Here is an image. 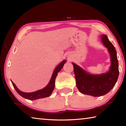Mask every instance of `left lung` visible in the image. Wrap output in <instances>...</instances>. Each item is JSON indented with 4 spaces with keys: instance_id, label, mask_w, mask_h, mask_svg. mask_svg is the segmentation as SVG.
<instances>
[{
    "instance_id": "1",
    "label": "left lung",
    "mask_w": 126,
    "mask_h": 126,
    "mask_svg": "<svg viewBox=\"0 0 126 126\" xmlns=\"http://www.w3.org/2000/svg\"><path fill=\"white\" fill-rule=\"evenodd\" d=\"M102 44L107 48L110 57V65L108 72L99 74L89 73L80 66L72 62L79 91L84 94L99 97L105 95L113 88L119 76L118 62L114 46L107 36L101 35Z\"/></svg>"
}]
</instances>
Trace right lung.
Returning <instances> with one entry per match:
<instances>
[{
    "label": "right lung",
    "instance_id": "right-lung-1",
    "mask_svg": "<svg viewBox=\"0 0 126 126\" xmlns=\"http://www.w3.org/2000/svg\"><path fill=\"white\" fill-rule=\"evenodd\" d=\"M66 62H67L66 60H63L55 67L54 71L53 72L52 77H51L50 79L48 84L43 88L39 89V90H38L37 91L33 92L27 93L20 91L18 88V87L16 86V84L14 83L11 80L13 86L14 88L19 94L21 95L22 97L24 98L31 100V101L49 97L52 94L53 91L54 90L55 86V80L57 76V74L62 69L64 64L66 63Z\"/></svg>",
    "mask_w": 126,
    "mask_h": 126
}]
</instances>
